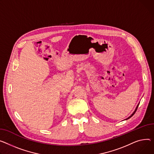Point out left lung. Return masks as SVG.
Here are the masks:
<instances>
[{
	"label": "left lung",
	"instance_id": "8db88e82",
	"mask_svg": "<svg viewBox=\"0 0 154 154\" xmlns=\"http://www.w3.org/2000/svg\"><path fill=\"white\" fill-rule=\"evenodd\" d=\"M139 103H138V105H137V106H136V109H135V110H134V112H132V115H131V116H129V117H128V118H126V119H125V120H127V119H129V118H131V117H132V116H133V115H134V113H135V112H136V110H137V108H138V106H139Z\"/></svg>",
	"mask_w": 154,
	"mask_h": 154
}]
</instances>
